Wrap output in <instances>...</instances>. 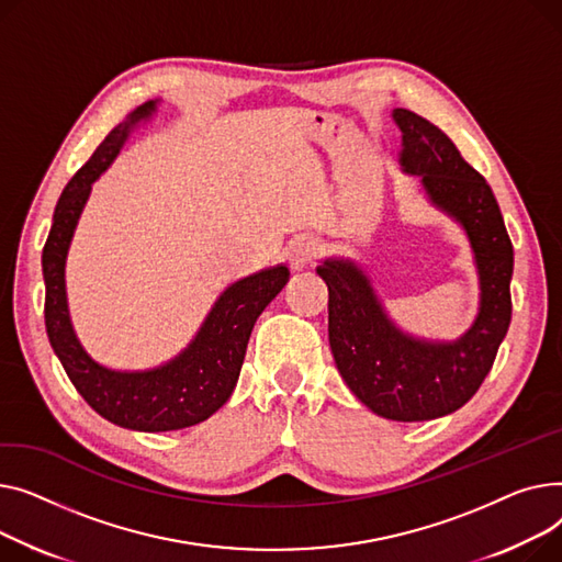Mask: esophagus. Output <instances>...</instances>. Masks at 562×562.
I'll return each mask as SVG.
<instances>
[{
    "label": "esophagus",
    "instance_id": "1",
    "mask_svg": "<svg viewBox=\"0 0 562 562\" xmlns=\"http://www.w3.org/2000/svg\"><path fill=\"white\" fill-rule=\"evenodd\" d=\"M317 254H319V247H317L315 240H311V238L294 240V243L290 245V249H288V258H290L292 270H304V268H308L311 262L315 260Z\"/></svg>",
    "mask_w": 562,
    "mask_h": 562
}]
</instances>
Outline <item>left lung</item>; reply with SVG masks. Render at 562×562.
<instances>
[{
    "instance_id": "left-lung-1",
    "label": "left lung",
    "mask_w": 562,
    "mask_h": 562,
    "mask_svg": "<svg viewBox=\"0 0 562 562\" xmlns=\"http://www.w3.org/2000/svg\"><path fill=\"white\" fill-rule=\"evenodd\" d=\"M392 117L404 134V170L422 175L431 202L468 231L481 279L479 315L456 342L415 340L387 319L353 262L324 260L317 274L328 285V342L349 390L381 417L424 422L468 404L492 368L513 315V243L492 188L445 131L408 109Z\"/></svg>"
}]
</instances>
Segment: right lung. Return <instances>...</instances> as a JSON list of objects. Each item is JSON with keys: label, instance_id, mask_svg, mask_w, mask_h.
Instances as JSON below:
<instances>
[{"label": "right lung", "instance_id": "right-lung-1", "mask_svg": "<svg viewBox=\"0 0 562 562\" xmlns=\"http://www.w3.org/2000/svg\"><path fill=\"white\" fill-rule=\"evenodd\" d=\"M154 109L156 102H147L124 124H117L65 186L43 249L45 326L65 374L94 413L117 426L147 434L194 426L226 404L240 376L251 328L290 277L288 268L279 266L228 285L190 347L162 368L113 372L97 366L83 351L65 302V256L92 181L113 162L128 128L149 117Z\"/></svg>", "mask_w": 562, "mask_h": 562}]
</instances>
